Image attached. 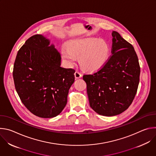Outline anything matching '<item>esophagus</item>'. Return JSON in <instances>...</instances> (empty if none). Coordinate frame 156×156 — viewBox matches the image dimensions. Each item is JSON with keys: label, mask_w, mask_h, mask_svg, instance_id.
Masks as SVG:
<instances>
[{"label": "esophagus", "mask_w": 156, "mask_h": 156, "mask_svg": "<svg viewBox=\"0 0 156 156\" xmlns=\"http://www.w3.org/2000/svg\"><path fill=\"white\" fill-rule=\"evenodd\" d=\"M75 76L76 79H78V78H81L82 76V74H81V73L80 71L76 70L75 72Z\"/></svg>", "instance_id": "34e87169"}]
</instances>
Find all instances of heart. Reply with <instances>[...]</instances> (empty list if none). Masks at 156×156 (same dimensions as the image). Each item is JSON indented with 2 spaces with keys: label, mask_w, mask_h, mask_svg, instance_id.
<instances>
[{
  "label": "heart",
  "mask_w": 156,
  "mask_h": 156,
  "mask_svg": "<svg viewBox=\"0 0 156 156\" xmlns=\"http://www.w3.org/2000/svg\"><path fill=\"white\" fill-rule=\"evenodd\" d=\"M110 53L108 44L100 39L87 37L72 40L62 49L63 60L72 65L80 56V63L87 70L99 69L106 62Z\"/></svg>",
  "instance_id": "obj_1"
}]
</instances>
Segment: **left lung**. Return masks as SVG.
Masks as SVG:
<instances>
[{"label":"left lung","mask_w":156,"mask_h":156,"mask_svg":"<svg viewBox=\"0 0 156 156\" xmlns=\"http://www.w3.org/2000/svg\"><path fill=\"white\" fill-rule=\"evenodd\" d=\"M112 55L96 72L84 74L90 107L104 116L119 115L131 104L140 82V66L134 48L112 33Z\"/></svg>","instance_id":"1"}]
</instances>
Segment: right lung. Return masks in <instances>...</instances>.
<instances>
[{"mask_svg":"<svg viewBox=\"0 0 156 156\" xmlns=\"http://www.w3.org/2000/svg\"><path fill=\"white\" fill-rule=\"evenodd\" d=\"M49 44L42 35L30 37L19 49L13 70L20 100L32 114L41 118H52L61 113L75 81V70L61 67L60 54Z\"/></svg>","mask_w":156,"mask_h":156,"instance_id":"obj_1","label":"right lung"}]
</instances>
